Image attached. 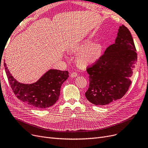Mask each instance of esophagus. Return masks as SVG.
Returning a JSON list of instances; mask_svg holds the SVG:
<instances>
[{
	"instance_id": "1",
	"label": "esophagus",
	"mask_w": 148,
	"mask_h": 148,
	"mask_svg": "<svg viewBox=\"0 0 148 148\" xmlns=\"http://www.w3.org/2000/svg\"><path fill=\"white\" fill-rule=\"evenodd\" d=\"M77 76V73L75 72H73L71 74V77H76Z\"/></svg>"
}]
</instances>
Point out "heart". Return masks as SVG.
<instances>
[{"mask_svg":"<svg viewBox=\"0 0 148 148\" xmlns=\"http://www.w3.org/2000/svg\"><path fill=\"white\" fill-rule=\"evenodd\" d=\"M102 46L99 44H91L89 40L84 41L79 45L73 47L69 50L70 53H79L77 58L78 65L82 68H86L94 64L101 56Z\"/></svg>","mask_w":148,"mask_h":148,"instance_id":"obj_1","label":"heart"}]
</instances>
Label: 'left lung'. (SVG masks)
I'll use <instances>...</instances> for the list:
<instances>
[{
  "label": "left lung",
  "instance_id": "left-lung-1",
  "mask_svg": "<svg viewBox=\"0 0 148 148\" xmlns=\"http://www.w3.org/2000/svg\"><path fill=\"white\" fill-rule=\"evenodd\" d=\"M137 55L133 37L124 25L119 27L114 44L92 65L87 68L89 86L85 96L97 106L122 98L131 84Z\"/></svg>",
  "mask_w": 148,
  "mask_h": 148
}]
</instances>
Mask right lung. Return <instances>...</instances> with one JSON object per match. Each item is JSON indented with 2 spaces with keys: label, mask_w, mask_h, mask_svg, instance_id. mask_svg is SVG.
Returning a JSON list of instances; mask_svg holds the SVG:
<instances>
[{
  "label": "right lung",
  "mask_w": 148,
  "mask_h": 148,
  "mask_svg": "<svg viewBox=\"0 0 148 148\" xmlns=\"http://www.w3.org/2000/svg\"><path fill=\"white\" fill-rule=\"evenodd\" d=\"M4 66L14 94L23 102L37 108H48L55 104L60 95L62 84L69 77L68 71L50 69L36 82L23 84L14 78L5 63Z\"/></svg>",
  "instance_id": "right-lung-1"
}]
</instances>
